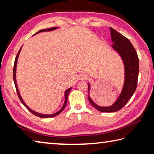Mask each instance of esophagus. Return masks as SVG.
<instances>
[{"label":"esophagus","mask_w":154,"mask_h":154,"mask_svg":"<svg viewBox=\"0 0 154 154\" xmlns=\"http://www.w3.org/2000/svg\"><path fill=\"white\" fill-rule=\"evenodd\" d=\"M88 76L85 74H81L79 75V79H82V80H85L87 79Z\"/></svg>","instance_id":"esophagus-1"}]
</instances>
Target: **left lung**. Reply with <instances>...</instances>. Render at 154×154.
<instances>
[{
	"label": "left lung",
	"instance_id": "left-lung-1",
	"mask_svg": "<svg viewBox=\"0 0 154 154\" xmlns=\"http://www.w3.org/2000/svg\"><path fill=\"white\" fill-rule=\"evenodd\" d=\"M111 40L113 42L112 48L122 57L125 67V81L123 90L120 96L113 105L110 106H100L93 102L88 96L90 103L94 107L101 112H115L120 110L128 103L133 95L137 85L139 77V57L133 45L130 41L120 33L110 28ZM88 90L90 91V84L88 83Z\"/></svg>",
	"mask_w": 154,
	"mask_h": 154
}]
</instances>
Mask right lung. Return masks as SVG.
I'll list each match as a JSON object with an SVG mask.
<instances>
[{"instance_id":"right-lung-1","label":"right lung","mask_w":154,"mask_h":154,"mask_svg":"<svg viewBox=\"0 0 154 154\" xmlns=\"http://www.w3.org/2000/svg\"><path fill=\"white\" fill-rule=\"evenodd\" d=\"M56 28H57V27H53V28H47V29L40 30L39 31H38V32H36V34H35V35H36V34L39 33V32H47V31L54 30L56 29ZM21 49H22V48H20L19 51H18V53L17 54L16 57H15V62H14V72H13V74H14V75H13V76H14V83H15V88H16V91H17L18 97H19L20 101L22 103L23 105H24L26 106V108L28 109V111H30L31 112V113H33L34 115H35V116H38V117H40V118H53V117H55V116H58V114L60 113L61 112H62V111H63V109L65 108V106H66V103H67V100H68V96H69V92H70V91H71V88H69V89H67L66 91H65V93H64V94H64V95H65V101H64V105H63V106H62V107L61 108L60 110L58 111V112H57V113H54V114H51V115H44V114L38 113H36V112L32 111V109H30L26 105L25 103L24 102V101H23L22 97H21V96H20V92H19V90H18V88H17V83H16V78H15V73H16V66H17V58H18V56H19V54H20V52Z\"/></svg>"}]
</instances>
